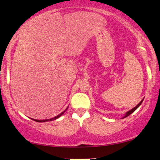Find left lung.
I'll use <instances>...</instances> for the list:
<instances>
[{"label":"left lung","mask_w":160,"mask_h":160,"mask_svg":"<svg viewBox=\"0 0 160 160\" xmlns=\"http://www.w3.org/2000/svg\"><path fill=\"white\" fill-rule=\"evenodd\" d=\"M143 99H144V98H143V99H142L141 101V102L140 103H139L138 104V105L137 106H135L134 107V108H133L132 110H129V111H127L126 113H125V114H124V115L123 116V118H122V119L123 118H127V116H129V115H131V114H132V112H134L135 111V110H136V109H137L138 108V107L139 106H140L141 105V103H142V102H143Z\"/></svg>","instance_id":"obj_1"}]
</instances>
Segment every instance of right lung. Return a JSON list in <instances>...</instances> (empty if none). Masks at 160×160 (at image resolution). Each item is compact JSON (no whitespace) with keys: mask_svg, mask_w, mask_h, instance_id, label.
<instances>
[{"mask_svg":"<svg viewBox=\"0 0 160 160\" xmlns=\"http://www.w3.org/2000/svg\"><path fill=\"white\" fill-rule=\"evenodd\" d=\"M68 106L67 107V108H66V110H63V111L62 112H61L59 115H57V116H55V117H54V118H51V119H47V120H35V119H31V120H33L34 121H36V122H48V121H52V120H57V118H60L61 116H62L63 113H64L66 111V110L68 109Z\"/></svg>","mask_w":160,"mask_h":160,"instance_id":"add662e5","label":"right lung"}]
</instances>
